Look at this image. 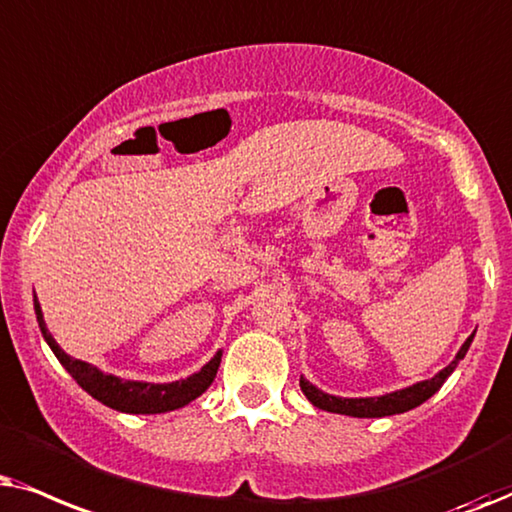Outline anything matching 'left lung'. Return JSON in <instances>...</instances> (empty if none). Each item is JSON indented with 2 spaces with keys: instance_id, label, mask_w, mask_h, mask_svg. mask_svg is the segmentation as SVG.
Here are the masks:
<instances>
[{
  "instance_id": "left-lung-1",
  "label": "left lung",
  "mask_w": 512,
  "mask_h": 512,
  "mask_svg": "<svg viewBox=\"0 0 512 512\" xmlns=\"http://www.w3.org/2000/svg\"><path fill=\"white\" fill-rule=\"evenodd\" d=\"M475 332L470 335L463 346L456 353V358L449 363L445 370H440L435 374L433 379L419 381V384L407 386L403 391H393L386 395H379V398H337V395L323 393L320 388H316L313 384H309L304 377L299 379V386L306 398L311 400V405H316L318 410L325 412H335V414H346V417H358V419H374V417H391V414H403L407 410H414L421 403H426L431 395L438 391V388L445 384L449 374L456 370L459 360H463V356L468 353V346L473 342Z\"/></svg>"
}]
</instances>
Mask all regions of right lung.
I'll use <instances>...</instances> for the list:
<instances>
[{"instance_id": "add662e5", "label": "right lung", "mask_w": 512, "mask_h": 512, "mask_svg": "<svg viewBox=\"0 0 512 512\" xmlns=\"http://www.w3.org/2000/svg\"><path fill=\"white\" fill-rule=\"evenodd\" d=\"M34 313H37L39 330L46 339V344L51 346V351L56 353L60 365L65 367L67 372L72 374L74 381L84 388L88 395H93L95 400H100L102 405L112 407L117 412L126 414H161L170 410H180L192 403V400L199 398V395L206 391V388L213 384L217 367H220L222 351H217L210 363L201 367L199 372L192 374V377L170 381V384H149V381H131V379H119L114 374L100 372L98 367L91 363H84V360H77L60 349L56 339L51 337V332L46 330L42 306L37 302V295H34Z\"/></svg>"}]
</instances>
